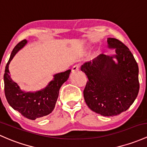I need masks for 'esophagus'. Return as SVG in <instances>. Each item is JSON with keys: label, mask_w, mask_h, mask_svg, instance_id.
I'll list each match as a JSON object with an SVG mask.
<instances>
[{"label": "esophagus", "mask_w": 147, "mask_h": 147, "mask_svg": "<svg viewBox=\"0 0 147 147\" xmlns=\"http://www.w3.org/2000/svg\"><path fill=\"white\" fill-rule=\"evenodd\" d=\"M79 69H80V66H79V64H76V65H74L73 67H72V69H71V71H72V72H76V71H78V70H79Z\"/></svg>", "instance_id": "esophagus-1"}]
</instances>
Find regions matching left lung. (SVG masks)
<instances>
[{
  "label": "left lung",
  "mask_w": 147,
  "mask_h": 147,
  "mask_svg": "<svg viewBox=\"0 0 147 147\" xmlns=\"http://www.w3.org/2000/svg\"><path fill=\"white\" fill-rule=\"evenodd\" d=\"M116 55H100L81 66L88 80L83 90L86 103L92 111L105 116H117L133 104L140 90L139 69L129 48L116 38L107 39ZM113 58L118 62L115 63Z\"/></svg>",
  "instance_id": "1"
}]
</instances>
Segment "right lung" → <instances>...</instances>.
Returning <instances> with one entry per match:
<instances>
[{"mask_svg":"<svg viewBox=\"0 0 147 147\" xmlns=\"http://www.w3.org/2000/svg\"><path fill=\"white\" fill-rule=\"evenodd\" d=\"M26 42V39L20 41L11 53L5 70L4 90L7 102L14 109L24 117L35 120L47 116L53 111L59 96V89L69 78L71 70L55 74L53 80L41 90L36 92H26L22 90L17 83L10 78L8 67L14 56Z\"/></svg>","mask_w":147,"mask_h":147,"instance_id":"1","label":"right lung"}]
</instances>
